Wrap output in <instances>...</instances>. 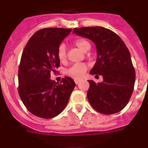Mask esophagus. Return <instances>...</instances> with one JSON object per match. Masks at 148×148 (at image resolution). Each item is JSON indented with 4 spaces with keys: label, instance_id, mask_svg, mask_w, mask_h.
I'll return each instance as SVG.
<instances>
[{
    "label": "esophagus",
    "instance_id": "34e87169",
    "mask_svg": "<svg viewBox=\"0 0 148 148\" xmlns=\"http://www.w3.org/2000/svg\"><path fill=\"white\" fill-rule=\"evenodd\" d=\"M74 82H75V83H76V84H78V83L79 82V80H78V79H75V80H74Z\"/></svg>",
    "mask_w": 148,
    "mask_h": 148
}]
</instances>
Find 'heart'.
Segmentation results:
<instances>
[{
  "label": "heart",
  "mask_w": 148,
  "mask_h": 148,
  "mask_svg": "<svg viewBox=\"0 0 148 148\" xmlns=\"http://www.w3.org/2000/svg\"><path fill=\"white\" fill-rule=\"evenodd\" d=\"M74 44L75 46L83 52H87L90 48V43L88 40L84 38H78L74 41ZM57 57L60 62L64 63L66 61V49L64 45H59L57 50ZM87 66L84 64H75L72 66L68 71L66 74L69 77H71L75 79H78L82 77L84 72L87 71Z\"/></svg>",
  "instance_id": "obj_1"
}]
</instances>
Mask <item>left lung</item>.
<instances>
[{
  "label": "left lung",
  "instance_id": "left-lung-1",
  "mask_svg": "<svg viewBox=\"0 0 148 148\" xmlns=\"http://www.w3.org/2000/svg\"><path fill=\"white\" fill-rule=\"evenodd\" d=\"M73 32L92 41L97 60L90 74L101 75L103 82L88 80L87 98L93 108L103 114L119 112L127 105L134 90L135 71L128 48L111 30L102 27L74 28Z\"/></svg>",
  "mask_w": 148,
  "mask_h": 148
}]
</instances>
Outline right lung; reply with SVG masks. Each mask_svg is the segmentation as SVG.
I'll return each instance as SVG.
<instances>
[{
  "label": "right lung",
  "mask_w": 148,
  "mask_h": 148,
  "mask_svg": "<svg viewBox=\"0 0 148 148\" xmlns=\"http://www.w3.org/2000/svg\"><path fill=\"white\" fill-rule=\"evenodd\" d=\"M71 29L45 28L36 32L27 42L18 67V94L27 110L42 119L61 114L75 87L74 80L63 78L60 84L51 74L60 66L57 50Z\"/></svg>",
  "instance_id": "right-lung-1"
}]
</instances>
